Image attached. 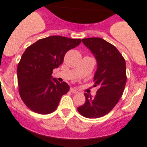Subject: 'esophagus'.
<instances>
[{
	"label": "esophagus",
	"mask_w": 147,
	"mask_h": 147,
	"mask_svg": "<svg viewBox=\"0 0 147 147\" xmlns=\"http://www.w3.org/2000/svg\"><path fill=\"white\" fill-rule=\"evenodd\" d=\"M70 92H72V93H78V92L76 89H75V88H70Z\"/></svg>",
	"instance_id": "esophagus-1"
}]
</instances>
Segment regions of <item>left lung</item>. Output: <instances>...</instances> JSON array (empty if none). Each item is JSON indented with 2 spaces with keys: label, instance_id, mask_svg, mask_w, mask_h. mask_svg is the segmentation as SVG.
<instances>
[{
  "label": "left lung",
  "instance_id": "obj_1",
  "mask_svg": "<svg viewBox=\"0 0 147 147\" xmlns=\"http://www.w3.org/2000/svg\"><path fill=\"white\" fill-rule=\"evenodd\" d=\"M96 61L94 86L99 89L92 96L84 93L86 102L78 111L86 118L96 119L109 113L121 98L127 81L125 59L115 46L101 38L82 39Z\"/></svg>",
  "mask_w": 147,
  "mask_h": 147
}]
</instances>
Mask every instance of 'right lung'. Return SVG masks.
<instances>
[{
    "label": "right lung",
    "mask_w": 147,
    "mask_h": 147,
    "mask_svg": "<svg viewBox=\"0 0 147 147\" xmlns=\"http://www.w3.org/2000/svg\"><path fill=\"white\" fill-rule=\"evenodd\" d=\"M80 42V39L51 36L26 49L18 66V82L21 99L29 109L48 114L57 108L69 86L53 78V70L63 63L66 53Z\"/></svg>",
    "instance_id": "obj_1"
}]
</instances>
